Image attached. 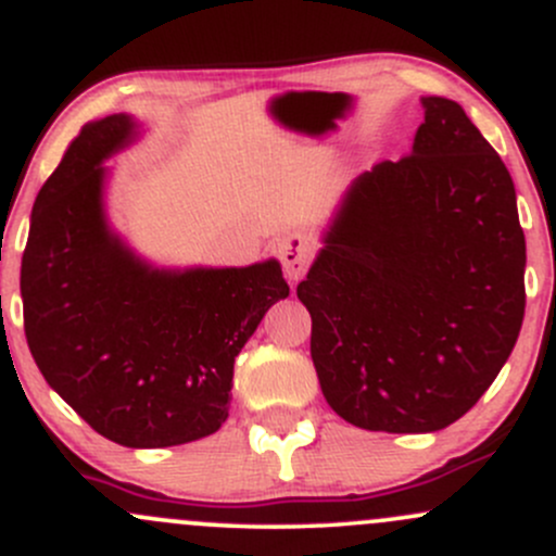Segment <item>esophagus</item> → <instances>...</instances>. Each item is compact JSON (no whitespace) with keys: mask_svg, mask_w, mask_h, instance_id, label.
<instances>
[{"mask_svg":"<svg viewBox=\"0 0 556 556\" xmlns=\"http://www.w3.org/2000/svg\"><path fill=\"white\" fill-rule=\"evenodd\" d=\"M311 255H314V237L306 231H290L279 240V258H282L285 274L292 282H298L306 274Z\"/></svg>","mask_w":556,"mask_h":556,"instance_id":"esophagus-1","label":"esophagus"}]
</instances>
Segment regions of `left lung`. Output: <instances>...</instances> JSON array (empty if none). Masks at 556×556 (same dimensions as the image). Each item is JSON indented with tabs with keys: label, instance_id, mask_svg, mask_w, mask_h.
<instances>
[{
	"label": "left lung",
	"instance_id": "obj_1",
	"mask_svg": "<svg viewBox=\"0 0 556 556\" xmlns=\"http://www.w3.org/2000/svg\"><path fill=\"white\" fill-rule=\"evenodd\" d=\"M419 102L412 152L345 189L298 285L327 404L375 432L465 417L526 316L515 181L459 102Z\"/></svg>",
	"mask_w": 556,
	"mask_h": 556
}]
</instances>
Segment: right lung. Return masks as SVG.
<instances>
[{
  "instance_id": "obj_1",
  "label": "right lung",
  "mask_w": 556,
  "mask_h": 556,
  "mask_svg": "<svg viewBox=\"0 0 556 556\" xmlns=\"http://www.w3.org/2000/svg\"><path fill=\"white\" fill-rule=\"evenodd\" d=\"M142 134L129 113L81 126L36 194L21 298L54 393L108 441L166 448L227 422L237 353L290 288L277 258L155 266L113 229L102 163Z\"/></svg>"
}]
</instances>
